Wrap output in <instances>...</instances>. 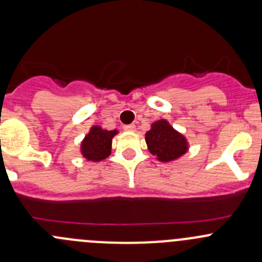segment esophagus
<instances>
[{
    "mask_svg": "<svg viewBox=\"0 0 262 262\" xmlns=\"http://www.w3.org/2000/svg\"><path fill=\"white\" fill-rule=\"evenodd\" d=\"M124 130H129V132L136 130V125H134V124H128V125H124Z\"/></svg>",
    "mask_w": 262,
    "mask_h": 262,
    "instance_id": "34e87169",
    "label": "esophagus"
}]
</instances>
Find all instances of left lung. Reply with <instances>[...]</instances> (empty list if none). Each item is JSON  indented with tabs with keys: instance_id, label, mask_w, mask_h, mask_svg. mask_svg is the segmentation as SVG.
<instances>
[{
	"instance_id": "obj_1",
	"label": "left lung",
	"mask_w": 262,
	"mask_h": 262,
	"mask_svg": "<svg viewBox=\"0 0 262 262\" xmlns=\"http://www.w3.org/2000/svg\"><path fill=\"white\" fill-rule=\"evenodd\" d=\"M148 149L157 160L170 162L187 150V142L184 136L176 132L166 120H158L146 134Z\"/></svg>"
}]
</instances>
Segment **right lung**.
<instances>
[{
    "instance_id": "right-lung-1",
    "label": "right lung",
    "mask_w": 262,
    "mask_h": 262,
    "mask_svg": "<svg viewBox=\"0 0 262 262\" xmlns=\"http://www.w3.org/2000/svg\"><path fill=\"white\" fill-rule=\"evenodd\" d=\"M116 130H104L100 126H92L81 144V152L89 161H101L112 153V139Z\"/></svg>"
}]
</instances>
